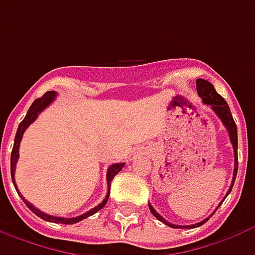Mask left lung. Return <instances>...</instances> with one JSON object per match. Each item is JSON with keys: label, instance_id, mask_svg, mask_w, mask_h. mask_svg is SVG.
Returning a JSON list of instances; mask_svg holds the SVG:
<instances>
[{"label": "left lung", "instance_id": "1", "mask_svg": "<svg viewBox=\"0 0 255 255\" xmlns=\"http://www.w3.org/2000/svg\"><path fill=\"white\" fill-rule=\"evenodd\" d=\"M197 91H198V95L202 98L203 104H206V105L210 106V108L213 109L214 113L219 116L220 120L223 122L224 127L227 128V131H228V135H230V140H231V143H232V147H234L235 168H234V177H232L231 187L230 190H228V192H227V195H228V194L231 192V190H232V187H234L236 173H238V129H236V124L235 122H234V117H232V115H231L230 106H228V104L225 102L224 98H223V97L216 91L213 84L210 83V82H208V80H205V79H197ZM227 195H225V198H227ZM223 201H224V199H223ZM221 203L223 202H220V205H221ZM219 206H217V208H219ZM149 209L155 219L160 220V221H162L164 224H166L168 227H172V228H195V227H201V225L205 224V223L212 217V216H210V217L202 220L201 223H197V224L176 225V224H172V223H169V221H166L162 216H160V214L155 212V209L153 208L150 203H149Z\"/></svg>", "mask_w": 255, "mask_h": 255}]
</instances>
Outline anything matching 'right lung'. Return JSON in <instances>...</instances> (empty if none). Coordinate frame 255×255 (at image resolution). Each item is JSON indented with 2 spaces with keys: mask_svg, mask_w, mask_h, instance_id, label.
<instances>
[{
  "mask_svg": "<svg viewBox=\"0 0 255 255\" xmlns=\"http://www.w3.org/2000/svg\"><path fill=\"white\" fill-rule=\"evenodd\" d=\"M56 95H57L56 91H47L46 94L42 95L41 98H38V100L34 101V102H32V105L30 106L28 112H27L25 117L23 119V122L19 124L17 132H16V136H14V143H13V149H12V154H10V175H12V182H13L14 188H16V191L17 192H19V190H17V186H16V183H14V169H16V162H17V160H19V147H20V142H21V138H23V133H24L25 129L28 128V126H30L31 123L35 122L38 115H39L45 108H47V106L52 104L53 101H54V98H56ZM124 165H126L124 162H120V164H113V165H111L109 168H108V173H106V180H108V195H106V198L100 203V205H98V206H95V208H93L91 210H89V212H86V213L82 214V216H78V217L64 219V217H54V216H50V214L43 213V212H41L39 209H36L32 203H30L28 201H25L24 197H23V195H20V192H19V195L21 197V199L24 201V203L27 205V208L30 209L32 213L36 214L38 217H41L42 220H45V221H50V223L53 221V223H58V224H76V223L82 221V220L86 219V217H89V216H91V214L97 213L98 210H101V209L105 206L106 202H108V198H109V192H111L112 180H113V177L116 176L119 172L122 171L123 166Z\"/></svg>",
  "mask_w": 255,
  "mask_h": 255,
  "instance_id": "right-lung-1",
  "label": "right lung"
}]
</instances>
